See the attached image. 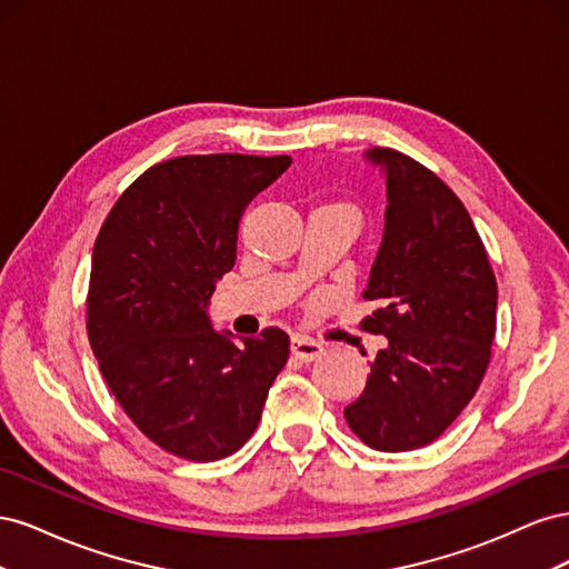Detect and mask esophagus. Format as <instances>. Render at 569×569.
<instances>
[{
	"mask_svg": "<svg viewBox=\"0 0 569 569\" xmlns=\"http://www.w3.org/2000/svg\"><path fill=\"white\" fill-rule=\"evenodd\" d=\"M322 343L313 341L311 337L306 335H295L291 337V356L303 360V363H308V360H316L322 356Z\"/></svg>",
	"mask_w": 569,
	"mask_h": 569,
	"instance_id": "esophagus-1",
	"label": "esophagus"
}]
</instances>
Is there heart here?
Wrapping results in <instances>:
<instances>
[{
  "instance_id": "obj_1",
  "label": "heart",
  "mask_w": 569,
  "mask_h": 569,
  "mask_svg": "<svg viewBox=\"0 0 569 569\" xmlns=\"http://www.w3.org/2000/svg\"><path fill=\"white\" fill-rule=\"evenodd\" d=\"M330 206H341V209H349V211H353V209H351V206H349V203H330Z\"/></svg>"
}]
</instances>
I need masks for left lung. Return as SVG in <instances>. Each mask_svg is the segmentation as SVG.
Returning a JSON list of instances; mask_svg holds the SVG:
<instances>
[{
	"label": "left lung",
	"mask_w": 569,
	"mask_h": 569,
	"mask_svg": "<svg viewBox=\"0 0 569 569\" xmlns=\"http://www.w3.org/2000/svg\"><path fill=\"white\" fill-rule=\"evenodd\" d=\"M366 159L387 176L380 251L360 327L389 339L368 385L343 408L353 435L375 451L432 443L470 403L491 360L496 278L462 201L432 170L396 149Z\"/></svg>",
	"instance_id": "1"
}]
</instances>
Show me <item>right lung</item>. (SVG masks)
Wrapping results in <instances>:
<instances>
[{
    "instance_id": "1",
    "label": "right lung",
    "mask_w": 569,
    "mask_h": 569,
    "mask_svg": "<svg viewBox=\"0 0 569 569\" xmlns=\"http://www.w3.org/2000/svg\"><path fill=\"white\" fill-rule=\"evenodd\" d=\"M289 163L244 153L157 163L99 230L90 347L126 416L178 458L206 462L242 449L289 358L280 327L237 343L206 313L216 282L234 266L239 218Z\"/></svg>"
}]
</instances>
